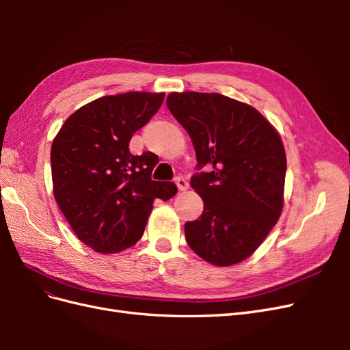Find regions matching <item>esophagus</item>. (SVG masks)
I'll return each instance as SVG.
<instances>
[{"label":"esophagus","mask_w":350,"mask_h":350,"mask_svg":"<svg viewBox=\"0 0 350 350\" xmlns=\"http://www.w3.org/2000/svg\"><path fill=\"white\" fill-rule=\"evenodd\" d=\"M175 183H176V185H178V188H179V191H187V189L189 188V184H188L187 179H184V178H181V176L176 178Z\"/></svg>","instance_id":"1"}]
</instances>
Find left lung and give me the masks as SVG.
I'll use <instances>...</instances> for the list:
<instances>
[{
	"label": "left lung",
	"mask_w": 350,
	"mask_h": 350,
	"mask_svg": "<svg viewBox=\"0 0 350 350\" xmlns=\"http://www.w3.org/2000/svg\"><path fill=\"white\" fill-rule=\"evenodd\" d=\"M166 105L191 139L198 167H208L191 179L204 210L185 224L188 245L213 266H234L256 252L282 215L280 134L251 105L220 93L172 92Z\"/></svg>",
	"instance_id": "8db88e82"
}]
</instances>
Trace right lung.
I'll use <instances>...</instances> for the list:
<instances>
[{"mask_svg":"<svg viewBox=\"0 0 350 350\" xmlns=\"http://www.w3.org/2000/svg\"><path fill=\"white\" fill-rule=\"evenodd\" d=\"M165 93L102 96L72 112L51 147L52 191L76 237L99 254L133 247L174 183L150 178L157 157L130 153V140L161 108Z\"/></svg>","mask_w":350,"mask_h":350,"instance_id":"obj_1","label":"right lung"}]
</instances>
